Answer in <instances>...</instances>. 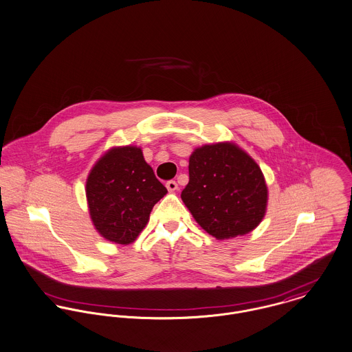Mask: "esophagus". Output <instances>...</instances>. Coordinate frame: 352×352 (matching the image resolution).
Returning a JSON list of instances; mask_svg holds the SVG:
<instances>
[{
    "label": "esophagus",
    "instance_id": "esophagus-1",
    "mask_svg": "<svg viewBox=\"0 0 352 352\" xmlns=\"http://www.w3.org/2000/svg\"><path fill=\"white\" fill-rule=\"evenodd\" d=\"M166 188H167L168 192L173 193V192H175L178 189V184L175 181H168V182H166Z\"/></svg>",
    "mask_w": 352,
    "mask_h": 352
}]
</instances>
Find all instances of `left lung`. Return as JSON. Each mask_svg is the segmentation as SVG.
<instances>
[{
  "mask_svg": "<svg viewBox=\"0 0 352 352\" xmlns=\"http://www.w3.org/2000/svg\"><path fill=\"white\" fill-rule=\"evenodd\" d=\"M181 198L202 230L227 240L261 224L269 190L258 163L232 142H220L192 153Z\"/></svg>",
  "mask_w": 352,
  "mask_h": 352,
  "instance_id": "left-lung-1",
  "label": "left lung"
}]
</instances>
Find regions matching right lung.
I'll return each mask as SVG.
<instances>
[{"label": "right lung", "instance_id": "1", "mask_svg": "<svg viewBox=\"0 0 352 352\" xmlns=\"http://www.w3.org/2000/svg\"><path fill=\"white\" fill-rule=\"evenodd\" d=\"M167 189L159 182L140 147H112L91 167L86 199L96 231L108 241L131 244Z\"/></svg>", "mask_w": 352, "mask_h": 352}]
</instances>
